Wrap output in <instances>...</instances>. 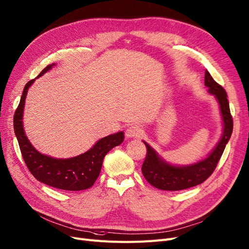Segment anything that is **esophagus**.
<instances>
[{
    "mask_svg": "<svg viewBox=\"0 0 249 249\" xmlns=\"http://www.w3.org/2000/svg\"><path fill=\"white\" fill-rule=\"evenodd\" d=\"M142 134V128L137 124H132L130 127H128L126 130V136L128 138H134V137H140Z\"/></svg>",
    "mask_w": 249,
    "mask_h": 249,
    "instance_id": "1",
    "label": "esophagus"
}]
</instances>
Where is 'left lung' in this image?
Wrapping results in <instances>:
<instances>
[{
	"instance_id": "8db88e82",
	"label": "left lung",
	"mask_w": 249,
	"mask_h": 249,
	"mask_svg": "<svg viewBox=\"0 0 249 249\" xmlns=\"http://www.w3.org/2000/svg\"><path fill=\"white\" fill-rule=\"evenodd\" d=\"M204 85L219 103L223 123L222 136L207 158L186 166H175L168 163L142 140L147 149L142 167V174L149 184L158 189L177 191L200 184L212 175L224 153L226 144L229 142L233 131V119L230 114L227 93L222 86L213 79L208 70L204 75Z\"/></svg>"
}]
</instances>
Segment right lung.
<instances>
[{
	"label": "right lung",
	"instance_id": "obj_1",
	"mask_svg": "<svg viewBox=\"0 0 249 249\" xmlns=\"http://www.w3.org/2000/svg\"><path fill=\"white\" fill-rule=\"evenodd\" d=\"M53 66H56L55 63L47 66L37 78ZM35 80H30L24 86L14 114V132L28 170L39 182L58 189L78 191L91 187L100 175L105 156L113 147L124 142V132L119 131L103 137L88 151L69 159H57L39 153L27 138L22 121L27 91Z\"/></svg>",
	"mask_w": 249,
	"mask_h": 249
}]
</instances>
